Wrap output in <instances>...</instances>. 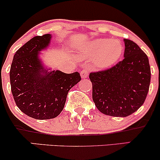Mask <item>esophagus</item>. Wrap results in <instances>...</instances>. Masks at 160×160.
Segmentation results:
<instances>
[{
	"mask_svg": "<svg viewBox=\"0 0 160 160\" xmlns=\"http://www.w3.org/2000/svg\"><path fill=\"white\" fill-rule=\"evenodd\" d=\"M80 76L82 78H86L89 76V71L87 69H83L80 71Z\"/></svg>",
	"mask_w": 160,
	"mask_h": 160,
	"instance_id": "34e87169",
	"label": "esophagus"
}]
</instances>
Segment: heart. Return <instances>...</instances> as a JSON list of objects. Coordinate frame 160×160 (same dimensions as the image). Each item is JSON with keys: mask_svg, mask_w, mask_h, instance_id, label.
<instances>
[{"mask_svg": "<svg viewBox=\"0 0 160 160\" xmlns=\"http://www.w3.org/2000/svg\"><path fill=\"white\" fill-rule=\"evenodd\" d=\"M82 55L94 56L92 62L98 68H107L120 59L122 56V46L117 40L99 38L89 41L80 49Z\"/></svg>", "mask_w": 160, "mask_h": 160, "instance_id": "b5f03b06", "label": "heart"}]
</instances>
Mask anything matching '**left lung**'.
Instances as JSON below:
<instances>
[{"instance_id":"obj_1","label":"left lung","mask_w":160,"mask_h":160,"mask_svg":"<svg viewBox=\"0 0 160 160\" xmlns=\"http://www.w3.org/2000/svg\"><path fill=\"white\" fill-rule=\"evenodd\" d=\"M123 40L122 61L111 68L89 74L95 106L111 117H125L136 111L144 104L150 87L148 56L132 40Z\"/></svg>"}]
</instances>
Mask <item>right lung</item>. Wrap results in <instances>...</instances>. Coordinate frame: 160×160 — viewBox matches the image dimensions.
<instances>
[{
	"label": "right lung",
	"instance_id": "right-lung-1",
	"mask_svg": "<svg viewBox=\"0 0 160 160\" xmlns=\"http://www.w3.org/2000/svg\"><path fill=\"white\" fill-rule=\"evenodd\" d=\"M52 36H35L16 51L10 71L12 94L25 114L37 120H49L60 114L68 93L80 81L78 72L48 71L39 58Z\"/></svg>",
	"mask_w": 160,
	"mask_h": 160
}]
</instances>
